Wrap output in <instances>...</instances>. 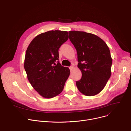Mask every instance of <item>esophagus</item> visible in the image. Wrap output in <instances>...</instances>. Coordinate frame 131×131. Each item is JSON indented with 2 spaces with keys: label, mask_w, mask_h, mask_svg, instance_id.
<instances>
[{
  "label": "esophagus",
  "mask_w": 131,
  "mask_h": 131,
  "mask_svg": "<svg viewBox=\"0 0 131 131\" xmlns=\"http://www.w3.org/2000/svg\"><path fill=\"white\" fill-rule=\"evenodd\" d=\"M73 68V66H70V67H69V69H70V71H71V70H72Z\"/></svg>",
  "instance_id": "esophagus-1"
}]
</instances>
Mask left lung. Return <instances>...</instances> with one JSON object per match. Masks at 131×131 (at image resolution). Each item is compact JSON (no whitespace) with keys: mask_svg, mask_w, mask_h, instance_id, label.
<instances>
[{"mask_svg":"<svg viewBox=\"0 0 131 131\" xmlns=\"http://www.w3.org/2000/svg\"><path fill=\"white\" fill-rule=\"evenodd\" d=\"M69 39L78 56V67L82 73L76 85L87 96L99 94L111 75L112 59L108 46L96 35L85 32H69Z\"/></svg>","mask_w":131,"mask_h":131,"instance_id":"8db88e82","label":"left lung"}]
</instances>
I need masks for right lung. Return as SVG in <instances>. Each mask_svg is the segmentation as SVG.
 I'll return each instance as SVG.
<instances>
[{
    "mask_svg": "<svg viewBox=\"0 0 131 131\" xmlns=\"http://www.w3.org/2000/svg\"><path fill=\"white\" fill-rule=\"evenodd\" d=\"M68 38L67 31L51 30L36 36L27 49L24 68L27 78L44 98L60 94L70 75L69 69L61 66L59 61V49Z\"/></svg>",
    "mask_w": 131,
    "mask_h": 131,
    "instance_id": "add662e5",
    "label": "right lung"
}]
</instances>
